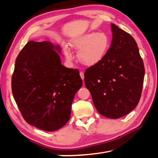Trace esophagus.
<instances>
[{"instance_id": "34e87169", "label": "esophagus", "mask_w": 158, "mask_h": 158, "mask_svg": "<svg viewBox=\"0 0 158 158\" xmlns=\"http://www.w3.org/2000/svg\"><path fill=\"white\" fill-rule=\"evenodd\" d=\"M79 74H80V77H81V78L83 80V81H84V73H83V72H80Z\"/></svg>"}]
</instances>
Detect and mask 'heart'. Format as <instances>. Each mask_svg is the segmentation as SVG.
Returning <instances> with one entry per match:
<instances>
[{"label":"heart","mask_w":158,"mask_h":158,"mask_svg":"<svg viewBox=\"0 0 158 158\" xmlns=\"http://www.w3.org/2000/svg\"><path fill=\"white\" fill-rule=\"evenodd\" d=\"M111 41L105 33L90 32L75 37L70 41V46L79 51L80 62L88 66H93L102 60L111 47ZM63 52L67 60H71L73 56L69 48L65 45Z\"/></svg>","instance_id":"b5f03b06"}]
</instances>
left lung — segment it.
<instances>
[{"label":"left lung","instance_id":"obj_1","mask_svg":"<svg viewBox=\"0 0 158 158\" xmlns=\"http://www.w3.org/2000/svg\"><path fill=\"white\" fill-rule=\"evenodd\" d=\"M111 27L109 52L101 62L85 70L84 82L99 113L116 119L137 106L145 69L135 39L114 23Z\"/></svg>","mask_w":158,"mask_h":158}]
</instances>
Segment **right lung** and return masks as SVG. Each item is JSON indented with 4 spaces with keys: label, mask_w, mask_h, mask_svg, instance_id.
Returning <instances> with one entry per match:
<instances>
[{
    "label": "right lung",
    "mask_w": 158,
    "mask_h": 158,
    "mask_svg": "<svg viewBox=\"0 0 158 158\" xmlns=\"http://www.w3.org/2000/svg\"><path fill=\"white\" fill-rule=\"evenodd\" d=\"M59 45L29 41L15 61L12 77L15 100L28 123L52 132L70 118L72 104L83 81L77 69L61 64Z\"/></svg>",
    "instance_id": "obj_1"
}]
</instances>
